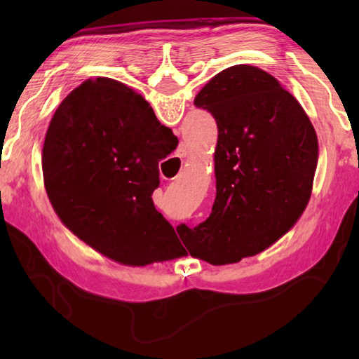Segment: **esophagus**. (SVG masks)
I'll list each match as a JSON object with an SVG mask.
<instances>
[{"label": "esophagus", "instance_id": "esophagus-1", "mask_svg": "<svg viewBox=\"0 0 359 359\" xmlns=\"http://www.w3.org/2000/svg\"><path fill=\"white\" fill-rule=\"evenodd\" d=\"M177 156H179V157H185V156H187V151H185V148H184V147H180V148H179V151H177Z\"/></svg>", "mask_w": 359, "mask_h": 359}]
</instances>
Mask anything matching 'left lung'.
Masks as SVG:
<instances>
[{"label":"left lung","mask_w":359,"mask_h":359,"mask_svg":"<svg viewBox=\"0 0 359 359\" xmlns=\"http://www.w3.org/2000/svg\"><path fill=\"white\" fill-rule=\"evenodd\" d=\"M194 104L217 123L216 199L205 222L177 233L191 256L234 264L270 247L306 210L318 137L296 98L255 66L219 72Z\"/></svg>","instance_id":"left-lung-1"}]
</instances>
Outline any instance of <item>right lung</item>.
<instances>
[{
	"instance_id": "1",
	"label": "right lung",
	"mask_w": 359,
	"mask_h": 359,
	"mask_svg": "<svg viewBox=\"0 0 359 359\" xmlns=\"http://www.w3.org/2000/svg\"><path fill=\"white\" fill-rule=\"evenodd\" d=\"M144 98L111 79L88 80L53 114L43 147L44 187L69 230L126 265L182 256L158 212V162L177 147Z\"/></svg>"
}]
</instances>
